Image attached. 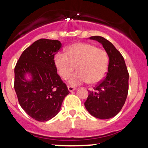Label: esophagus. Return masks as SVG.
Returning <instances> with one entry per match:
<instances>
[{"label":"esophagus","mask_w":148,"mask_h":148,"mask_svg":"<svg viewBox=\"0 0 148 148\" xmlns=\"http://www.w3.org/2000/svg\"><path fill=\"white\" fill-rule=\"evenodd\" d=\"M67 88H68V90H69V92H73V91H74L76 90L75 88L72 87V86H69Z\"/></svg>","instance_id":"obj_1"}]
</instances>
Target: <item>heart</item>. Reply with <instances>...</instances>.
Here are the masks:
<instances>
[{"instance_id": "b5f03b06", "label": "heart", "mask_w": 148, "mask_h": 148, "mask_svg": "<svg viewBox=\"0 0 148 148\" xmlns=\"http://www.w3.org/2000/svg\"><path fill=\"white\" fill-rule=\"evenodd\" d=\"M54 62L59 75L67 79L75 70L78 72L69 79V84L76 86L88 82L97 84L103 79L108 71L109 58L103 49L88 43H76L67 47L65 53H58Z\"/></svg>"}]
</instances>
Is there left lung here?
I'll return each mask as SVG.
<instances>
[{"label": "left lung", "instance_id": "left-lung-1", "mask_svg": "<svg viewBox=\"0 0 148 148\" xmlns=\"http://www.w3.org/2000/svg\"><path fill=\"white\" fill-rule=\"evenodd\" d=\"M103 46L109 58L108 71L102 81L89 90L85 106L92 116L99 119L114 117L121 111L129 90V72L120 51L104 37L92 36Z\"/></svg>", "mask_w": 148, "mask_h": 148}]
</instances>
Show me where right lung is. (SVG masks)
Instances as JSON below:
<instances>
[{"label":"right lung","mask_w":148,"mask_h":148,"mask_svg":"<svg viewBox=\"0 0 148 148\" xmlns=\"http://www.w3.org/2000/svg\"><path fill=\"white\" fill-rule=\"evenodd\" d=\"M61 47L58 40H37L23 51L14 67V88L18 103L37 121L45 122L56 116L69 92L54 62ZM25 73L32 75L31 82L24 79Z\"/></svg>","instance_id":"obj_1"}]
</instances>
